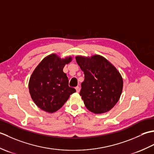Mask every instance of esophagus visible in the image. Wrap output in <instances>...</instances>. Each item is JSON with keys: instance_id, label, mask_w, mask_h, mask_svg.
Segmentation results:
<instances>
[{"instance_id": "1", "label": "esophagus", "mask_w": 154, "mask_h": 154, "mask_svg": "<svg viewBox=\"0 0 154 154\" xmlns=\"http://www.w3.org/2000/svg\"><path fill=\"white\" fill-rule=\"evenodd\" d=\"M75 89H76V91H77V93H79V91H80V87H79V86H77V87H75Z\"/></svg>"}]
</instances>
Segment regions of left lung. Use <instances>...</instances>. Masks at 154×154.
<instances>
[{
  "label": "left lung",
  "mask_w": 154,
  "mask_h": 154,
  "mask_svg": "<svg viewBox=\"0 0 154 154\" xmlns=\"http://www.w3.org/2000/svg\"><path fill=\"white\" fill-rule=\"evenodd\" d=\"M75 59L84 72L85 80L79 94L87 109L94 114L112 109L122 91L123 79L119 71L99 55L76 56Z\"/></svg>",
  "instance_id": "obj_1"
}]
</instances>
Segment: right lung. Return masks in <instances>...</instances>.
Returning <instances> with one entry per match:
<instances>
[{
	"mask_svg": "<svg viewBox=\"0 0 154 154\" xmlns=\"http://www.w3.org/2000/svg\"><path fill=\"white\" fill-rule=\"evenodd\" d=\"M71 57L61 59L56 54L48 55L35 67L29 81L28 88L34 103L45 112L53 113L63 106L71 94L76 92L69 87L63 69Z\"/></svg>",
	"mask_w": 154,
	"mask_h": 154,
	"instance_id": "right-lung-1",
	"label": "right lung"
}]
</instances>
